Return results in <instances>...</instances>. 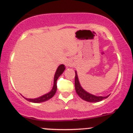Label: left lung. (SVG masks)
<instances>
[{"mask_svg":"<svg viewBox=\"0 0 133 133\" xmlns=\"http://www.w3.org/2000/svg\"><path fill=\"white\" fill-rule=\"evenodd\" d=\"M75 90L77 95L81 97V98L84 101H86L87 102H90V103H97V102H99L103 101V99L108 98L109 95L106 96V97H98V96H95V95H92V94L89 93V92H87L86 90L82 88L81 86L78 78V75H77V71H75Z\"/></svg>","mask_w":133,"mask_h":133,"instance_id":"obj_1","label":"left lung"}]
</instances>
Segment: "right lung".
Here are the masks:
<instances>
[{
  "label": "right lung",
  "mask_w": 133,
  "mask_h": 133,
  "mask_svg": "<svg viewBox=\"0 0 133 133\" xmlns=\"http://www.w3.org/2000/svg\"><path fill=\"white\" fill-rule=\"evenodd\" d=\"M65 70V67H64V64H61L58 66V67L56 69V71L55 72V78H54V85L52 87V90H50V92L48 93L45 94V95L41 96V97H38L36 98H24L26 100H27L28 101L31 102V103H43V102L46 101L50 99L53 97L54 95H55L56 92V89H57V86H56V81L58 79V77L62 75L64 70Z\"/></svg>",
  "instance_id": "add662e5"
}]
</instances>
